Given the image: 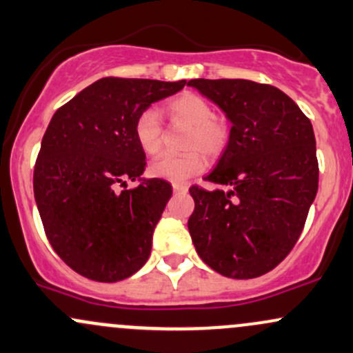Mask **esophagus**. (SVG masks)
I'll list each match as a JSON object with an SVG mask.
<instances>
[{"label": "esophagus", "mask_w": 353, "mask_h": 353, "mask_svg": "<svg viewBox=\"0 0 353 353\" xmlns=\"http://www.w3.org/2000/svg\"><path fill=\"white\" fill-rule=\"evenodd\" d=\"M174 192H188V185L185 184H179V183H174L172 184Z\"/></svg>", "instance_id": "obj_1"}]
</instances>
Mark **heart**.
I'll return each instance as SVG.
<instances>
[{
    "instance_id": "b5f03b06",
    "label": "heart",
    "mask_w": 353,
    "mask_h": 353,
    "mask_svg": "<svg viewBox=\"0 0 353 353\" xmlns=\"http://www.w3.org/2000/svg\"><path fill=\"white\" fill-rule=\"evenodd\" d=\"M172 122L189 127L184 139V154H162L150 162L154 177L170 183H183L206 168V156L218 157L224 152L231 137V125L226 117L212 114L211 103L204 97L184 92L164 105ZM134 135L139 147L154 156L162 147V125L156 110H145L134 123Z\"/></svg>"
}]
</instances>
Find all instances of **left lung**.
Returning <instances> with one entry per match:
<instances>
[{
  "label": "left lung",
  "mask_w": 353,
  "mask_h": 353,
  "mask_svg": "<svg viewBox=\"0 0 353 353\" xmlns=\"http://www.w3.org/2000/svg\"><path fill=\"white\" fill-rule=\"evenodd\" d=\"M188 85L233 123L230 144L204 177L218 188L189 189L192 243L223 276H261L296 245L319 191L312 122L273 85L241 79H196Z\"/></svg>",
  "instance_id": "1"
}]
</instances>
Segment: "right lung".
Wrapping results in <instances>:
<instances>
[{
  "label": "right lung",
  "instance_id": "obj_1",
  "mask_svg": "<svg viewBox=\"0 0 353 353\" xmlns=\"http://www.w3.org/2000/svg\"><path fill=\"white\" fill-rule=\"evenodd\" d=\"M184 85L105 77L50 120L34 164V201L55 253L88 280H125L149 258L172 185L141 177L145 154L134 123L150 103ZM127 179L141 184L127 190Z\"/></svg>",
  "mask_w": 353,
  "mask_h": 353
}]
</instances>
